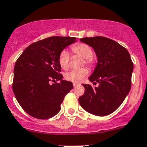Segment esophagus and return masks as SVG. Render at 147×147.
Masks as SVG:
<instances>
[{
  "label": "esophagus",
  "instance_id": "1",
  "mask_svg": "<svg viewBox=\"0 0 147 147\" xmlns=\"http://www.w3.org/2000/svg\"><path fill=\"white\" fill-rule=\"evenodd\" d=\"M78 85V84H77V83H73V86H74V87H75V86H77Z\"/></svg>",
  "mask_w": 147,
  "mask_h": 147
}]
</instances>
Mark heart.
Returning a JSON list of instances; mask_svg holds the SVG:
<instances>
[{
    "mask_svg": "<svg viewBox=\"0 0 147 147\" xmlns=\"http://www.w3.org/2000/svg\"><path fill=\"white\" fill-rule=\"evenodd\" d=\"M71 50L74 54L80 55L84 58L83 65L86 64L88 66H93L95 59L93 57V49L91 47L86 43H78L71 47ZM70 55L68 51L63 49L60 52L58 56V63L63 69H68L69 67ZM89 74V70L86 68H81L79 69L71 70L65 75L66 81L74 83H80Z\"/></svg>",
    "mask_w": 147,
    "mask_h": 147,
    "instance_id": "b5f03b06",
    "label": "heart"
}]
</instances>
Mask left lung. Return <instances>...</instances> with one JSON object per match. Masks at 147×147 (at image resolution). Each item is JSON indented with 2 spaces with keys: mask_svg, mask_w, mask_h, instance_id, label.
I'll list each match as a JSON object with an SVG mask.
<instances>
[{
  "mask_svg": "<svg viewBox=\"0 0 147 147\" xmlns=\"http://www.w3.org/2000/svg\"><path fill=\"white\" fill-rule=\"evenodd\" d=\"M95 50L98 63L89 80L98 86L83 84L84 94L79 98L83 109L91 114L105 116L118 109L129 92L133 71L127 49L110 38L102 36L83 38Z\"/></svg>",
  "mask_w": 147,
  "mask_h": 147,
  "instance_id": "1",
  "label": "left lung"
}]
</instances>
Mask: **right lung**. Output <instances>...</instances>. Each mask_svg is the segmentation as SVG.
Listing matches in <instances>:
<instances>
[{"label":"right lung","instance_id":"1","mask_svg":"<svg viewBox=\"0 0 147 147\" xmlns=\"http://www.w3.org/2000/svg\"><path fill=\"white\" fill-rule=\"evenodd\" d=\"M75 41L72 37H49L30 44L18 58L12 90L20 107L32 117L48 119L61 110V103L73 85L62 79L58 56Z\"/></svg>","mask_w":147,"mask_h":147}]
</instances>
